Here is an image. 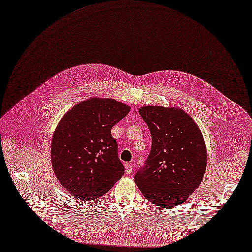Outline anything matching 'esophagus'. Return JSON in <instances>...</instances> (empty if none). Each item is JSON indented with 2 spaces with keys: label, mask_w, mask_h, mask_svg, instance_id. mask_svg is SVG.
I'll use <instances>...</instances> for the list:
<instances>
[{
  "label": "esophagus",
  "mask_w": 252,
  "mask_h": 252,
  "mask_svg": "<svg viewBox=\"0 0 252 252\" xmlns=\"http://www.w3.org/2000/svg\"><path fill=\"white\" fill-rule=\"evenodd\" d=\"M125 171H126V174H131L132 173V170H133V166L131 163H125Z\"/></svg>",
  "instance_id": "34e87169"
}]
</instances>
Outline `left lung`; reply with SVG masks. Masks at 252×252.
I'll list each match as a JSON object with an SVG mask.
<instances>
[{
  "label": "left lung",
  "instance_id": "8db88e82",
  "mask_svg": "<svg viewBox=\"0 0 252 252\" xmlns=\"http://www.w3.org/2000/svg\"><path fill=\"white\" fill-rule=\"evenodd\" d=\"M139 112L151 131L152 149L134 176L136 185L153 204L178 206L199 186L206 169L200 130L181 109L149 105Z\"/></svg>",
  "mask_w": 252,
  "mask_h": 252
}]
</instances>
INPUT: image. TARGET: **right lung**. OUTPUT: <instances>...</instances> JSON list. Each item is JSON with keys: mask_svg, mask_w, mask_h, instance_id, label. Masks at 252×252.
<instances>
[{"mask_svg": "<svg viewBox=\"0 0 252 252\" xmlns=\"http://www.w3.org/2000/svg\"><path fill=\"white\" fill-rule=\"evenodd\" d=\"M130 107L115 99L93 97L73 106L52 140V165L61 185L90 201L105 194L124 175L112 127Z\"/></svg>", "mask_w": 252, "mask_h": 252, "instance_id": "add662e5", "label": "right lung"}]
</instances>
